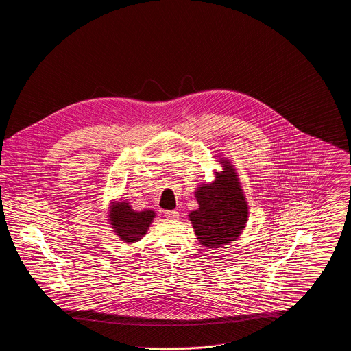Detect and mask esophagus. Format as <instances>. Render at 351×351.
Masks as SVG:
<instances>
[{"instance_id": "obj_1", "label": "esophagus", "mask_w": 351, "mask_h": 351, "mask_svg": "<svg viewBox=\"0 0 351 351\" xmlns=\"http://www.w3.org/2000/svg\"><path fill=\"white\" fill-rule=\"evenodd\" d=\"M165 216L167 219H178L179 218V212L178 210H167L165 213Z\"/></svg>"}]
</instances>
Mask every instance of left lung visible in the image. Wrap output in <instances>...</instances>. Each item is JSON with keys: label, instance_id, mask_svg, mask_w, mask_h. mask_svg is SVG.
<instances>
[{"label": "left lung", "instance_id": "1", "mask_svg": "<svg viewBox=\"0 0 351 351\" xmlns=\"http://www.w3.org/2000/svg\"><path fill=\"white\" fill-rule=\"evenodd\" d=\"M217 162L221 171H215L212 183L196 188L199 208L188 215L199 243L209 249L237 241L249 218V205L235 168L228 158H218Z\"/></svg>", "mask_w": 351, "mask_h": 351}]
</instances>
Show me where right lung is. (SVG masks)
Wrapping results in <instances>:
<instances>
[{
  "label": "right lung",
  "mask_w": 351,
  "mask_h": 351,
  "mask_svg": "<svg viewBox=\"0 0 351 351\" xmlns=\"http://www.w3.org/2000/svg\"><path fill=\"white\" fill-rule=\"evenodd\" d=\"M155 216L151 209L136 212L129 201L114 199L109 205L108 223L122 242L132 245L145 237Z\"/></svg>",
  "instance_id": "obj_1"
}]
</instances>
